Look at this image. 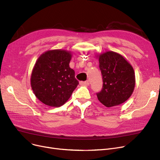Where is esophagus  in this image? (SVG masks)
Wrapping results in <instances>:
<instances>
[{"label":"esophagus","instance_id":"1","mask_svg":"<svg viewBox=\"0 0 160 160\" xmlns=\"http://www.w3.org/2000/svg\"><path fill=\"white\" fill-rule=\"evenodd\" d=\"M80 84L81 86H88L89 85V82L88 81H85V82H80Z\"/></svg>","mask_w":160,"mask_h":160}]
</instances>
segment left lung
<instances>
[{
  "mask_svg": "<svg viewBox=\"0 0 160 160\" xmlns=\"http://www.w3.org/2000/svg\"><path fill=\"white\" fill-rule=\"evenodd\" d=\"M96 57L103 79L102 89L97 94L98 100L108 108L124 103L135 88L136 77L132 65L113 51H106Z\"/></svg>",
  "mask_w": 160,
  "mask_h": 160,
  "instance_id": "1",
  "label": "left lung"
}]
</instances>
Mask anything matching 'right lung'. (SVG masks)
I'll return each instance as SVG.
<instances>
[{"instance_id": "1", "label": "right lung", "mask_w": 160, "mask_h": 160, "mask_svg": "<svg viewBox=\"0 0 160 160\" xmlns=\"http://www.w3.org/2000/svg\"><path fill=\"white\" fill-rule=\"evenodd\" d=\"M72 52L49 50L37 60L32 71L30 84L37 98L47 106L60 107L71 97L78 85L69 63Z\"/></svg>"}]
</instances>
